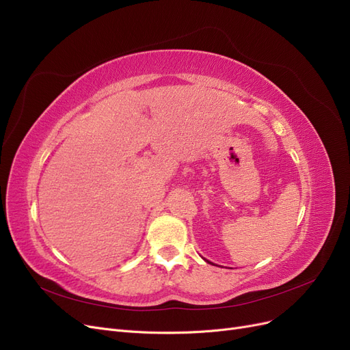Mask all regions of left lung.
<instances>
[{
    "instance_id": "1",
    "label": "left lung",
    "mask_w": 350,
    "mask_h": 350,
    "mask_svg": "<svg viewBox=\"0 0 350 350\" xmlns=\"http://www.w3.org/2000/svg\"><path fill=\"white\" fill-rule=\"evenodd\" d=\"M204 261H206V262H209V261H208V260H204ZM209 264H211V262H209Z\"/></svg>"
}]
</instances>
